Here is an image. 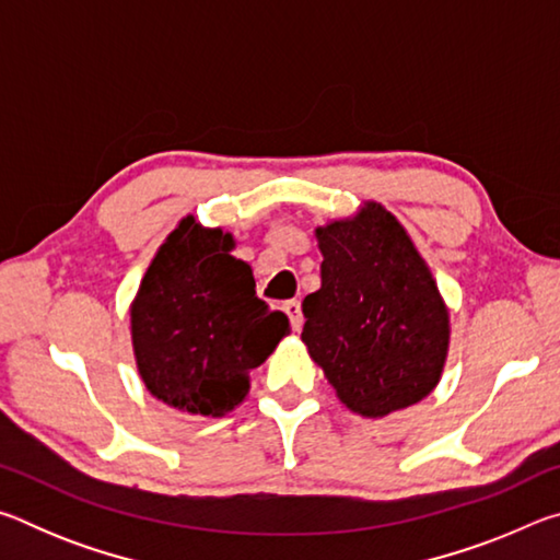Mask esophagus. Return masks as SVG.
<instances>
[{
  "label": "esophagus",
  "instance_id": "1",
  "mask_svg": "<svg viewBox=\"0 0 560 560\" xmlns=\"http://www.w3.org/2000/svg\"><path fill=\"white\" fill-rule=\"evenodd\" d=\"M283 311H287V316L291 318V328L293 330H301L303 326V314H301V303L293 299V301H287L283 303Z\"/></svg>",
  "mask_w": 560,
  "mask_h": 560
}]
</instances>
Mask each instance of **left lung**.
Listing matches in <instances>:
<instances>
[{
	"label": "left lung",
	"mask_w": 560,
	"mask_h": 560,
	"mask_svg": "<svg viewBox=\"0 0 560 560\" xmlns=\"http://www.w3.org/2000/svg\"><path fill=\"white\" fill-rule=\"evenodd\" d=\"M320 289L301 340L338 400L363 417L405 410L438 387L450 308L405 226L377 202L316 226Z\"/></svg>",
	"instance_id": "1"
}]
</instances>
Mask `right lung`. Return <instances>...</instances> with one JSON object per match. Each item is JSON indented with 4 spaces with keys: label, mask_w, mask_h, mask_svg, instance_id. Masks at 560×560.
I'll return each instance as SVG.
<instances>
[{
    "label": "right lung",
    "mask_w": 560,
    "mask_h": 560,
    "mask_svg": "<svg viewBox=\"0 0 560 560\" xmlns=\"http://www.w3.org/2000/svg\"><path fill=\"white\" fill-rule=\"evenodd\" d=\"M234 236L187 214L150 261L130 303L138 373L150 395L179 412L222 417L249 395L289 318L257 296Z\"/></svg>",
    "instance_id": "add662e5"
}]
</instances>
